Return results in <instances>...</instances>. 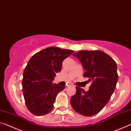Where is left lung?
<instances>
[{
	"label": "left lung",
	"instance_id": "8db88e82",
	"mask_svg": "<svg viewBox=\"0 0 131 131\" xmlns=\"http://www.w3.org/2000/svg\"><path fill=\"white\" fill-rule=\"evenodd\" d=\"M73 55L81 62L85 70L83 77L88 78L92 84L87 92L76 86V93L71 98V106L82 115H95L104 108L115 89L117 65L110 56L99 50H80Z\"/></svg>",
	"mask_w": 131,
	"mask_h": 131
}]
</instances>
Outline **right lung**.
I'll use <instances>...</instances> for the list:
<instances>
[{
	"mask_svg": "<svg viewBox=\"0 0 131 131\" xmlns=\"http://www.w3.org/2000/svg\"><path fill=\"white\" fill-rule=\"evenodd\" d=\"M74 52L56 46L33 55L23 71V93L28 110L37 116L45 115L53 108L56 95L65 86L52 83L62 70V62Z\"/></svg>",
	"mask_w": 131,
	"mask_h": 131,
	"instance_id": "1",
	"label": "right lung"
}]
</instances>
